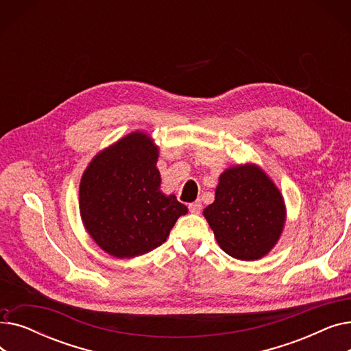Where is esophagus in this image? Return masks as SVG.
Returning <instances> with one entry per match:
<instances>
[{
  "mask_svg": "<svg viewBox=\"0 0 351 351\" xmlns=\"http://www.w3.org/2000/svg\"><path fill=\"white\" fill-rule=\"evenodd\" d=\"M202 209H204V206H202V204H200L199 200L193 202V204H189V210L192 213H195V215H199L202 212Z\"/></svg>",
  "mask_w": 351,
  "mask_h": 351,
  "instance_id": "1",
  "label": "esophagus"
}]
</instances>
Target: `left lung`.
Listing matches in <instances>:
<instances>
[{"label":"left lung","mask_w":351,"mask_h":351,"mask_svg":"<svg viewBox=\"0 0 351 351\" xmlns=\"http://www.w3.org/2000/svg\"><path fill=\"white\" fill-rule=\"evenodd\" d=\"M217 245L234 259L259 261L279 242L286 223L285 199L254 163L236 165L219 176L215 202L204 210Z\"/></svg>","instance_id":"8db88e82"}]
</instances>
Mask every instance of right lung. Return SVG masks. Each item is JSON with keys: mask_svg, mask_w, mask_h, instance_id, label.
<instances>
[{"mask_svg": "<svg viewBox=\"0 0 351 351\" xmlns=\"http://www.w3.org/2000/svg\"><path fill=\"white\" fill-rule=\"evenodd\" d=\"M159 146L135 131L98 152L82 173L80 213L104 252L131 259L166 242L188 208L160 191Z\"/></svg>", "mask_w": 351, "mask_h": 351, "instance_id": "add662e5", "label": "right lung"}]
</instances>
